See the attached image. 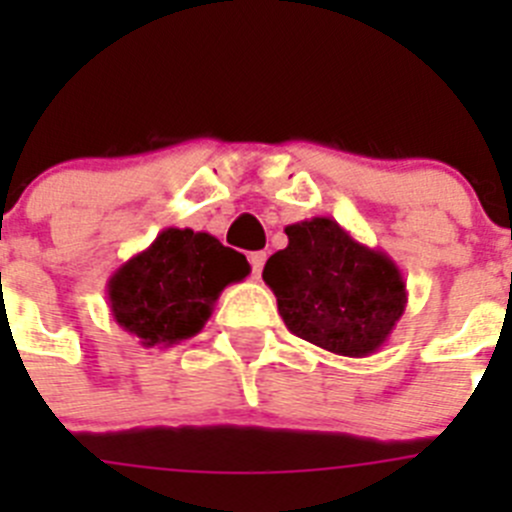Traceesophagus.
Listing matches in <instances>:
<instances>
[{"mask_svg": "<svg viewBox=\"0 0 512 512\" xmlns=\"http://www.w3.org/2000/svg\"><path fill=\"white\" fill-rule=\"evenodd\" d=\"M248 261H251V269H253V277L259 279L261 271H264V264H266V251H256L248 256Z\"/></svg>", "mask_w": 512, "mask_h": 512, "instance_id": "esophagus-1", "label": "esophagus"}]
</instances>
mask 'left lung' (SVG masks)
Listing matches in <instances>:
<instances>
[{
    "instance_id": "obj_1",
    "label": "left lung",
    "mask_w": 512,
    "mask_h": 512,
    "mask_svg": "<svg viewBox=\"0 0 512 512\" xmlns=\"http://www.w3.org/2000/svg\"><path fill=\"white\" fill-rule=\"evenodd\" d=\"M284 233L287 248L264 266L284 325L330 354H377L408 305L395 261L356 241L333 217H310Z\"/></svg>"
}]
</instances>
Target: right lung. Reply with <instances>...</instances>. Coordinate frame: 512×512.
<instances>
[{
	"label": "right lung",
	"instance_id": "add662e5",
	"mask_svg": "<svg viewBox=\"0 0 512 512\" xmlns=\"http://www.w3.org/2000/svg\"><path fill=\"white\" fill-rule=\"evenodd\" d=\"M251 274L246 256L215 235L166 228L107 282L115 323L140 346L166 348L197 336L228 284Z\"/></svg>",
	"mask_w": 512,
	"mask_h": 512
}]
</instances>
